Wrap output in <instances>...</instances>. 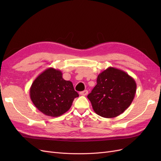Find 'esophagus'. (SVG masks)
<instances>
[{
	"mask_svg": "<svg viewBox=\"0 0 161 161\" xmlns=\"http://www.w3.org/2000/svg\"><path fill=\"white\" fill-rule=\"evenodd\" d=\"M87 94H88V91H87V90H85V91H81L80 92V95H81L82 96H86Z\"/></svg>",
	"mask_w": 161,
	"mask_h": 161,
	"instance_id": "34e87169",
	"label": "esophagus"
}]
</instances>
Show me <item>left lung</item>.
<instances>
[{"instance_id":"8db88e82","label":"left lung","mask_w":161,"mask_h":161,"mask_svg":"<svg viewBox=\"0 0 161 161\" xmlns=\"http://www.w3.org/2000/svg\"><path fill=\"white\" fill-rule=\"evenodd\" d=\"M136 92V83L125 72L109 67L97 76V85L87 96L95 113L113 118L124 113Z\"/></svg>"}]
</instances>
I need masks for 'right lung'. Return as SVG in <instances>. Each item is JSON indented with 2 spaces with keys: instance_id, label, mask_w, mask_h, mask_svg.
I'll list each match as a JSON object with an SVG mask.
<instances>
[{
  "instance_id": "add662e5",
  "label": "right lung",
  "mask_w": 161,
  "mask_h": 161,
  "mask_svg": "<svg viewBox=\"0 0 161 161\" xmlns=\"http://www.w3.org/2000/svg\"><path fill=\"white\" fill-rule=\"evenodd\" d=\"M36 108L46 115L58 117L69 110L79 95L71 81L62 78L60 70L48 68L34 80L30 90Z\"/></svg>"
}]
</instances>
